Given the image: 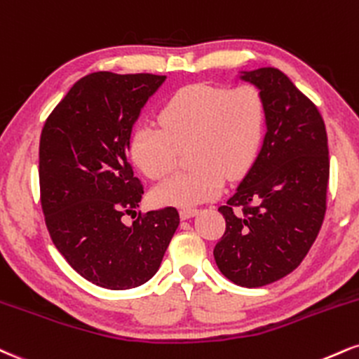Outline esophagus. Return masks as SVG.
I'll return each instance as SVG.
<instances>
[{
    "label": "esophagus",
    "mask_w": 359,
    "mask_h": 359,
    "mask_svg": "<svg viewBox=\"0 0 359 359\" xmlns=\"http://www.w3.org/2000/svg\"><path fill=\"white\" fill-rule=\"evenodd\" d=\"M197 212H198V210L197 209H192V207H184V209H180V217H182V219H191Z\"/></svg>",
    "instance_id": "obj_1"
}]
</instances>
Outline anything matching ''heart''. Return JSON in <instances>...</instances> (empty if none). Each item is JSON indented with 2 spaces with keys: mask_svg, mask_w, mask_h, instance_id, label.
Wrapping results in <instances>:
<instances>
[{
  "mask_svg": "<svg viewBox=\"0 0 359 359\" xmlns=\"http://www.w3.org/2000/svg\"><path fill=\"white\" fill-rule=\"evenodd\" d=\"M266 102L256 86L191 85L180 88L158 114V123L138 125L128 142L132 162L150 179L175 165V147H187L189 170L152 191L155 204L192 207L221 192L256 162L266 133Z\"/></svg>",
  "mask_w": 359,
  "mask_h": 359,
  "instance_id": "1",
  "label": "heart"
}]
</instances>
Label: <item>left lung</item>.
Listing matches in <instances>:
<instances>
[{
    "label": "left lung",
    "mask_w": 359,
    "mask_h": 359,
    "mask_svg": "<svg viewBox=\"0 0 359 359\" xmlns=\"http://www.w3.org/2000/svg\"><path fill=\"white\" fill-rule=\"evenodd\" d=\"M266 102L267 132L256 162L219 212L226 232L214 248L229 280L261 287L303 262L326 214L330 150L325 120L278 68L243 72ZM241 208L243 215H234Z\"/></svg>",
    "instance_id": "obj_1"
}]
</instances>
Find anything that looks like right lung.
<instances>
[{"label": "right lung", "instance_id": "obj_1", "mask_svg": "<svg viewBox=\"0 0 359 359\" xmlns=\"http://www.w3.org/2000/svg\"><path fill=\"white\" fill-rule=\"evenodd\" d=\"M163 81L152 73H90L41 130L40 194L50 237L68 264L100 287L147 283L179 227L175 207L122 222L144 196L127 157L133 123Z\"/></svg>", "mask_w": 359, "mask_h": 359}]
</instances>
